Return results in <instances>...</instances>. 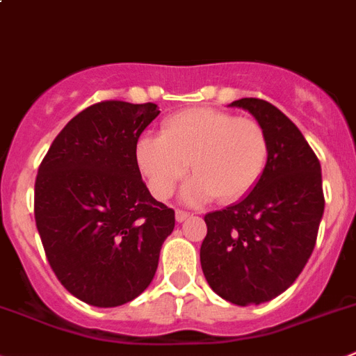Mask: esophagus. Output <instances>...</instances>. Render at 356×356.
Instances as JSON below:
<instances>
[{"mask_svg":"<svg viewBox=\"0 0 356 356\" xmlns=\"http://www.w3.org/2000/svg\"><path fill=\"white\" fill-rule=\"evenodd\" d=\"M188 211H184V210H176V220H178V222H184V220H187L188 218Z\"/></svg>","mask_w":356,"mask_h":356,"instance_id":"1","label":"esophagus"}]
</instances>
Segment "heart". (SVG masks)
Instances as JSON below:
<instances>
[{"instance_id": "b5f03b06", "label": "heart", "mask_w": 356, "mask_h": 356, "mask_svg": "<svg viewBox=\"0 0 356 356\" xmlns=\"http://www.w3.org/2000/svg\"><path fill=\"white\" fill-rule=\"evenodd\" d=\"M136 161L159 200L175 192L191 162L195 175L184 185L181 200L201 204L217 195L231 203L249 194L265 172L268 139L256 120L194 107L169 116L161 136L139 138Z\"/></svg>"}]
</instances>
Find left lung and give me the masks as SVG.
Listing matches in <instances>:
<instances>
[{
	"instance_id": "left-lung-1",
	"label": "left lung",
	"mask_w": 356,
	"mask_h": 356,
	"mask_svg": "<svg viewBox=\"0 0 356 356\" xmlns=\"http://www.w3.org/2000/svg\"><path fill=\"white\" fill-rule=\"evenodd\" d=\"M252 114L268 139V161L240 203L204 215L201 268L210 288L234 305L284 293L307 265L325 211L321 165L298 127L261 99L229 104Z\"/></svg>"
}]
</instances>
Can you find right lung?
<instances>
[{
	"label": "right lung",
	"instance_id": "add662e5",
	"mask_svg": "<svg viewBox=\"0 0 356 356\" xmlns=\"http://www.w3.org/2000/svg\"><path fill=\"white\" fill-rule=\"evenodd\" d=\"M155 104L107 100L70 120L35 181V220L52 272L95 307H118L149 286L175 210L149 194L136 161Z\"/></svg>",
	"mask_w": 356,
	"mask_h": 356
}]
</instances>
